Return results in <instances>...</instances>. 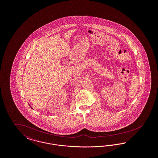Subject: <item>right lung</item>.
<instances>
[{
    "label": "right lung",
    "instance_id": "obj_1",
    "mask_svg": "<svg viewBox=\"0 0 158 158\" xmlns=\"http://www.w3.org/2000/svg\"><path fill=\"white\" fill-rule=\"evenodd\" d=\"M29 105H30V106L31 108H32V110H34V109H33V108H32V107H31V105H30V104H29Z\"/></svg>",
    "mask_w": 158,
    "mask_h": 158
}]
</instances>
